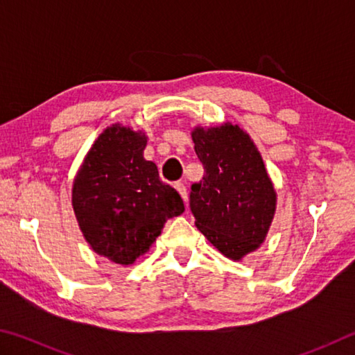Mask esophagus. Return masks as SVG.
<instances>
[{
  "mask_svg": "<svg viewBox=\"0 0 355 355\" xmlns=\"http://www.w3.org/2000/svg\"><path fill=\"white\" fill-rule=\"evenodd\" d=\"M175 189L178 191V194L182 196V199L184 202H188V192H186V186L182 183V182H177L175 183Z\"/></svg>",
  "mask_w": 355,
  "mask_h": 355,
  "instance_id": "1",
  "label": "esophagus"
}]
</instances>
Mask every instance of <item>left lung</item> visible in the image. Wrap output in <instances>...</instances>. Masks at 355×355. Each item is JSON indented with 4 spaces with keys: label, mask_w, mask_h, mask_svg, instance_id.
Segmentation results:
<instances>
[{
    "label": "left lung",
    "mask_w": 355,
    "mask_h": 355,
    "mask_svg": "<svg viewBox=\"0 0 355 355\" xmlns=\"http://www.w3.org/2000/svg\"><path fill=\"white\" fill-rule=\"evenodd\" d=\"M205 175L192 184L196 227L233 261L257 250L272 224L277 192L254 141L239 125H197L191 131Z\"/></svg>",
    "instance_id": "8db88e82"
}]
</instances>
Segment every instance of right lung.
<instances>
[{
    "mask_svg": "<svg viewBox=\"0 0 355 355\" xmlns=\"http://www.w3.org/2000/svg\"><path fill=\"white\" fill-rule=\"evenodd\" d=\"M144 131L114 123L84 156L71 188V207L84 239L95 254L130 266L148 252L167 219L184 205L144 158Z\"/></svg>",
    "mask_w": 355,
    "mask_h": 355,
    "instance_id": "add662e5",
    "label": "right lung"
}]
</instances>
